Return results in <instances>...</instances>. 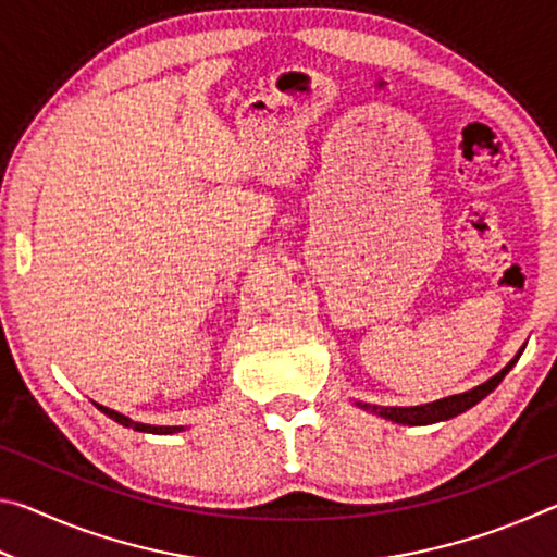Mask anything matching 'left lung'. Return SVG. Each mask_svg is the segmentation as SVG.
I'll return each instance as SVG.
<instances>
[{
	"label": "left lung",
	"mask_w": 557,
	"mask_h": 557,
	"mask_svg": "<svg viewBox=\"0 0 557 557\" xmlns=\"http://www.w3.org/2000/svg\"><path fill=\"white\" fill-rule=\"evenodd\" d=\"M521 356V354H518ZM518 356L513 358L511 363L506 366V369L498 371L494 379H488L486 383L476 385V388H471L467 393H459V395H449L445 400H437V403H428V405H414V408H381V405H361L363 410H371L375 414H381V418H388L393 422H400V425H432V422H440V420H449L455 418V414L469 410L471 405H476L482 398H486L488 393H492L498 383L504 381V375L513 369V363L518 361Z\"/></svg>",
	"instance_id": "1"
}]
</instances>
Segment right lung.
<instances>
[{
  "label": "right lung",
  "instance_id": "1",
  "mask_svg": "<svg viewBox=\"0 0 557 557\" xmlns=\"http://www.w3.org/2000/svg\"><path fill=\"white\" fill-rule=\"evenodd\" d=\"M96 405H98V403H96ZM98 408H100V412H106L108 418L120 422V425L132 428V430H137V432H152V435H172V432L182 430V428H154V425H143V422H132L129 418H125V414H120V412L110 410V408H102V405H98Z\"/></svg>",
  "mask_w": 557,
  "mask_h": 557
}]
</instances>
